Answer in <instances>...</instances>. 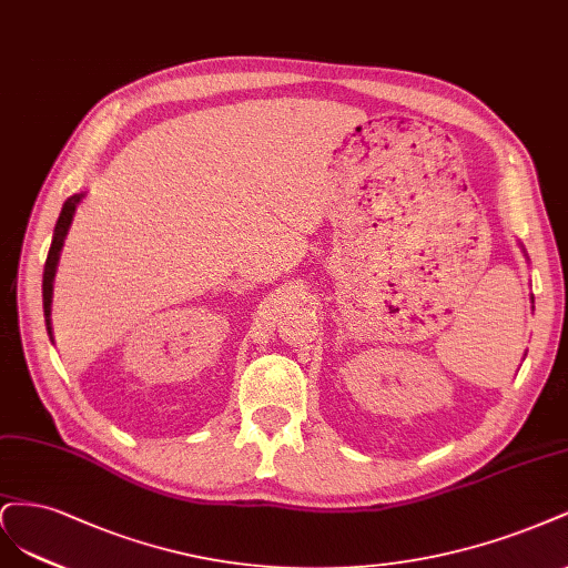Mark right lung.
I'll list each match as a JSON object with an SVG mask.
<instances>
[{
    "mask_svg": "<svg viewBox=\"0 0 568 568\" xmlns=\"http://www.w3.org/2000/svg\"><path fill=\"white\" fill-rule=\"evenodd\" d=\"M82 200V193L80 195H70L65 203H63V210L59 214V222H57V229H53V241H51V247H49V254H47V264H44V278H42V302H44V318H47V331L51 335V295H53V276H57V266H59V257H61V247H63V241L68 235V229H70V222H72V214H75V207Z\"/></svg>",
    "mask_w": 568,
    "mask_h": 568,
    "instance_id": "obj_1",
    "label": "right lung"
}]
</instances>
